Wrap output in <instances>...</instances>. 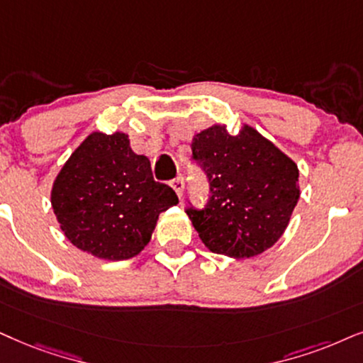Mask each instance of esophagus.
Instances as JSON below:
<instances>
[{
	"mask_svg": "<svg viewBox=\"0 0 363 363\" xmlns=\"http://www.w3.org/2000/svg\"><path fill=\"white\" fill-rule=\"evenodd\" d=\"M171 187L176 192L179 199H182V192H184V179L182 177H176L174 181L171 182Z\"/></svg>",
	"mask_w": 363,
	"mask_h": 363,
	"instance_id": "obj_1",
	"label": "esophagus"
}]
</instances>
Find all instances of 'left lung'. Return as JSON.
Returning a JSON list of instances; mask_svg holds the SVG:
<instances>
[{"label": "left lung", "instance_id": "1", "mask_svg": "<svg viewBox=\"0 0 363 363\" xmlns=\"http://www.w3.org/2000/svg\"><path fill=\"white\" fill-rule=\"evenodd\" d=\"M191 147L211 184L206 209L186 211L204 246L233 259L269 250L300 199L295 160L247 123L236 135L214 123L192 137Z\"/></svg>", "mask_w": 363, "mask_h": 363}]
</instances>
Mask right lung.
<instances>
[{
	"instance_id": "add662e5",
	"label": "right lung",
	"mask_w": 363,
	"mask_h": 363,
	"mask_svg": "<svg viewBox=\"0 0 363 363\" xmlns=\"http://www.w3.org/2000/svg\"><path fill=\"white\" fill-rule=\"evenodd\" d=\"M50 201L67 240L108 261L139 255L159 214L179 203L171 187L154 181L150 160L135 154L121 130L86 135L55 177Z\"/></svg>"
}]
</instances>
